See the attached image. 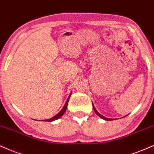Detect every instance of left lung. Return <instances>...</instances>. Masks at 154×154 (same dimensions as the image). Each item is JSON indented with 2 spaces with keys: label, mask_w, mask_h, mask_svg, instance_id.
Instances as JSON below:
<instances>
[{
  "label": "left lung",
  "mask_w": 154,
  "mask_h": 154,
  "mask_svg": "<svg viewBox=\"0 0 154 154\" xmlns=\"http://www.w3.org/2000/svg\"><path fill=\"white\" fill-rule=\"evenodd\" d=\"M92 104H93V103H92ZM93 108H94V110L95 113L97 114V115H98L99 117H100L101 118L103 119V120H108V121H110V120H114V119H109V118H106V117H104V116H103V115H101V114H99V113L98 112V111H97V110L96 109V108L94 107V104H93Z\"/></svg>",
  "instance_id": "8db88e82"
}]
</instances>
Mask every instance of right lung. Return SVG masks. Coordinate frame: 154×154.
Segmentation results:
<instances>
[{"instance_id": "right-lung-1", "label": "right lung", "mask_w": 154, "mask_h": 154, "mask_svg": "<svg viewBox=\"0 0 154 154\" xmlns=\"http://www.w3.org/2000/svg\"><path fill=\"white\" fill-rule=\"evenodd\" d=\"M70 97V94L69 96V97H68V99H67L66 104H65V105H64V106H63V108L60 110V112L58 114H57V115H55V116L52 117V118L48 119V120H42V121H45V122H52V121H55L56 120H57V119H59L61 116H63V115L65 113V112H66V110L67 109V106H68V101H69Z\"/></svg>"}]
</instances>
